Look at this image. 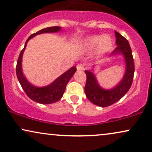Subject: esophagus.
Masks as SVG:
<instances>
[{
	"instance_id": "obj_1",
	"label": "esophagus",
	"mask_w": 152,
	"mask_h": 152,
	"mask_svg": "<svg viewBox=\"0 0 152 152\" xmlns=\"http://www.w3.org/2000/svg\"><path fill=\"white\" fill-rule=\"evenodd\" d=\"M77 70L78 71H81V70H83L84 69H85V66H84V65L82 64H78L77 65Z\"/></svg>"
}]
</instances>
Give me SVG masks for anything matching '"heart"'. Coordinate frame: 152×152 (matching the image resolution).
Instances as JSON below:
<instances>
[{"mask_svg": "<svg viewBox=\"0 0 152 152\" xmlns=\"http://www.w3.org/2000/svg\"><path fill=\"white\" fill-rule=\"evenodd\" d=\"M113 44V39L110 35H94L87 37L84 42L82 46L87 50L96 48V53L99 56H102L111 50Z\"/></svg>", "mask_w": 152, "mask_h": 152, "instance_id": "obj_1", "label": "heart"}]
</instances>
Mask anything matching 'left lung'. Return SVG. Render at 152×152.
<instances>
[{"label":"left lung","mask_w":152,"mask_h":152,"mask_svg":"<svg viewBox=\"0 0 152 152\" xmlns=\"http://www.w3.org/2000/svg\"><path fill=\"white\" fill-rule=\"evenodd\" d=\"M115 34L117 47L110 56L122 55L125 63V72L119 83L110 89H104L99 85L93 69L85 70L87 75L85 87L86 96L91 103L100 107H107L123 98L130 89L133 80L134 65L130 44L128 41L118 31H115Z\"/></svg>","instance_id":"obj_1"}]
</instances>
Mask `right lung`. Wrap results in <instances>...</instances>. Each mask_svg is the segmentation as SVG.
Returning a JSON list of instances; mask_svg holds the SVG:
<instances>
[{
    "mask_svg": "<svg viewBox=\"0 0 152 152\" xmlns=\"http://www.w3.org/2000/svg\"><path fill=\"white\" fill-rule=\"evenodd\" d=\"M61 31V27H50L39 30L35 34H32L26 41L23 49L20 52L16 66V73L18 79L21 85L22 89L31 100L34 102L42 104H50L57 102L63 96L67 84L72 78L73 75L76 72L77 69L75 66L71 67L66 72L62 74L57 79L45 87H39L31 85L24 75L22 68V60L24 50L28 42L36 35L44 33H56Z\"/></svg>",
    "mask_w": 152,
    "mask_h": 152,
    "instance_id": "right-lung-1",
    "label": "right lung"
}]
</instances>
